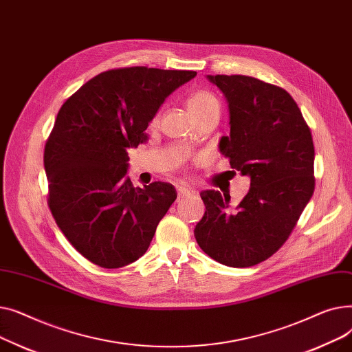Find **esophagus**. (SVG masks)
<instances>
[{"label": "esophagus", "mask_w": 352, "mask_h": 352, "mask_svg": "<svg viewBox=\"0 0 352 352\" xmlns=\"http://www.w3.org/2000/svg\"><path fill=\"white\" fill-rule=\"evenodd\" d=\"M192 192H194L192 190H190V188H186V187H178V188H177L178 199H182V198H186L187 195H190V194H192Z\"/></svg>", "instance_id": "34e87169"}]
</instances>
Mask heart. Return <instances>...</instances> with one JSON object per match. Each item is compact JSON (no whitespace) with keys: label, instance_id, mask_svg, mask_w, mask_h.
Returning <instances> with one entry per match:
<instances>
[{"label":"heart","instance_id":"heart-1","mask_svg":"<svg viewBox=\"0 0 352 352\" xmlns=\"http://www.w3.org/2000/svg\"><path fill=\"white\" fill-rule=\"evenodd\" d=\"M211 105H218V102L214 98V96H211L207 91L192 92V94L187 100V108H188V113L191 116L201 113V111L207 109Z\"/></svg>","mask_w":352,"mask_h":352}]
</instances>
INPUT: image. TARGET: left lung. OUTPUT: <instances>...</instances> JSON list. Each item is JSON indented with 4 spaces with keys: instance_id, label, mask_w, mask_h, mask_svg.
<instances>
[{
    "instance_id": "obj_1",
    "label": "left lung",
    "mask_w": 352,
    "mask_h": 352,
    "mask_svg": "<svg viewBox=\"0 0 352 352\" xmlns=\"http://www.w3.org/2000/svg\"><path fill=\"white\" fill-rule=\"evenodd\" d=\"M207 80L228 105L230 135L221 138L219 151L251 186L234 210L230 195L202 191L206 214L194 234L219 264L252 267L281 248L314 194L312 137L285 89L247 76Z\"/></svg>"
}]
</instances>
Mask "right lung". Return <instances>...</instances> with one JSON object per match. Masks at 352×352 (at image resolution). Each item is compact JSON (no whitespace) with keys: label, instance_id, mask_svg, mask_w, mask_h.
I'll return each mask as SVG.
<instances>
[{"label":"right lung","instance_id":"obj_1","mask_svg":"<svg viewBox=\"0 0 352 352\" xmlns=\"http://www.w3.org/2000/svg\"><path fill=\"white\" fill-rule=\"evenodd\" d=\"M195 71L129 67L85 82L61 107L45 144L50 210L71 245L102 268L137 261L177 198L174 186L134 187L128 148Z\"/></svg>","mask_w":352,"mask_h":352}]
</instances>
